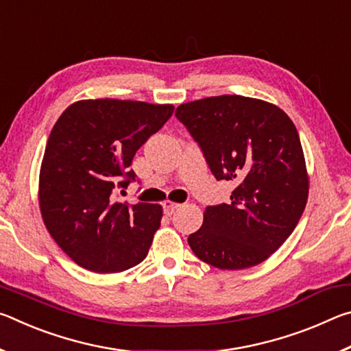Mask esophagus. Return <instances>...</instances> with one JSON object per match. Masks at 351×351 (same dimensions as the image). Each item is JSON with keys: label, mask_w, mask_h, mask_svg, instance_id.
<instances>
[{"label": "esophagus", "mask_w": 351, "mask_h": 351, "mask_svg": "<svg viewBox=\"0 0 351 351\" xmlns=\"http://www.w3.org/2000/svg\"><path fill=\"white\" fill-rule=\"evenodd\" d=\"M180 207H181V204L173 203V201H164L162 203V209L165 213H167V215H171V213L180 209Z\"/></svg>", "instance_id": "34e87169"}]
</instances>
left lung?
Segmentation results:
<instances>
[{
    "label": "left lung",
    "instance_id": "8db88e82",
    "mask_svg": "<svg viewBox=\"0 0 351 351\" xmlns=\"http://www.w3.org/2000/svg\"><path fill=\"white\" fill-rule=\"evenodd\" d=\"M175 116L217 181L235 184L229 204L206 207L189 246L219 269L265 261L293 234L308 199L304 150L293 121L276 105L243 96L182 104Z\"/></svg>",
    "mask_w": 351,
    "mask_h": 351
}]
</instances>
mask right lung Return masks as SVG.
<instances>
[{
  "label": "right lung",
  "instance_id": "1",
  "mask_svg": "<svg viewBox=\"0 0 351 351\" xmlns=\"http://www.w3.org/2000/svg\"><path fill=\"white\" fill-rule=\"evenodd\" d=\"M173 105L138 100H80L62 112L40 170V210L68 257L99 274L121 272L147 257L162 207L121 203L136 181V152L162 128ZM123 192V190H122Z\"/></svg>",
  "mask_w": 351,
  "mask_h": 351
}]
</instances>
